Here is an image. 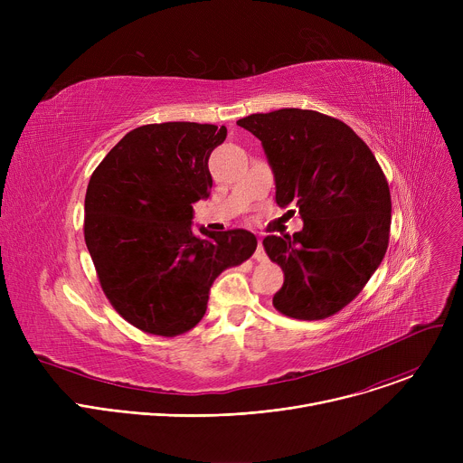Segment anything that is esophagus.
<instances>
[{
    "label": "esophagus",
    "mask_w": 463,
    "mask_h": 463,
    "mask_svg": "<svg viewBox=\"0 0 463 463\" xmlns=\"http://www.w3.org/2000/svg\"><path fill=\"white\" fill-rule=\"evenodd\" d=\"M254 260L256 261H266L268 260V254H266V250H263L261 240H258V245H256V250H254Z\"/></svg>",
    "instance_id": "34e87169"
}]
</instances>
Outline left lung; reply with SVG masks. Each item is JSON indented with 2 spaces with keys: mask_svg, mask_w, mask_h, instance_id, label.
<instances>
[{
  "mask_svg": "<svg viewBox=\"0 0 463 463\" xmlns=\"http://www.w3.org/2000/svg\"><path fill=\"white\" fill-rule=\"evenodd\" d=\"M261 141L275 174L279 207L304 227L263 238L284 271L273 306L320 320L348 306L379 268L390 234V188L366 143L339 118L298 108L238 120Z\"/></svg>",
  "mask_w": 463,
  "mask_h": 463,
  "instance_id": "left-lung-1",
  "label": "left lung"
}]
</instances>
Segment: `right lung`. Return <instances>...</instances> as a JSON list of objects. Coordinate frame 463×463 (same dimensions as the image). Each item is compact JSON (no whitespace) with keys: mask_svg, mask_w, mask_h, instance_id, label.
<instances>
[{"mask_svg":"<svg viewBox=\"0 0 463 463\" xmlns=\"http://www.w3.org/2000/svg\"><path fill=\"white\" fill-rule=\"evenodd\" d=\"M227 128L146 124L126 134L95 168L84 238L115 311L145 334L175 337L200 322L213 282L256 250L243 229L192 231V205L209 197V157Z\"/></svg>","mask_w":463,"mask_h":463,"instance_id":"obj_1","label":"right lung"}]
</instances>
